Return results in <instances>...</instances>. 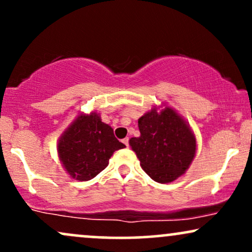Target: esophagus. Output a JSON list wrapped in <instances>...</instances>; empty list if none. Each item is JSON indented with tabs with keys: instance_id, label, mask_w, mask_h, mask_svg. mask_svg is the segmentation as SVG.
Returning a JSON list of instances; mask_svg holds the SVG:
<instances>
[{
	"instance_id": "obj_1",
	"label": "esophagus",
	"mask_w": 252,
	"mask_h": 252,
	"mask_svg": "<svg viewBox=\"0 0 252 252\" xmlns=\"http://www.w3.org/2000/svg\"><path fill=\"white\" fill-rule=\"evenodd\" d=\"M122 142H123L124 144H126V147H128V146H129V138H128V137H126V138H124V140L122 141Z\"/></svg>"
}]
</instances>
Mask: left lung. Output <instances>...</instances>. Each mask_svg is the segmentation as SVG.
<instances>
[{
	"label": "left lung",
	"mask_w": 252,
	"mask_h": 252,
	"mask_svg": "<svg viewBox=\"0 0 252 252\" xmlns=\"http://www.w3.org/2000/svg\"><path fill=\"white\" fill-rule=\"evenodd\" d=\"M141 135L129 144L144 172L158 184H169L189 168L196 154L192 128L172 106L154 105L138 118Z\"/></svg>",
	"instance_id": "1"
}]
</instances>
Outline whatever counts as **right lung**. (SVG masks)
Here are the masks:
<instances>
[{
  "mask_svg": "<svg viewBox=\"0 0 252 252\" xmlns=\"http://www.w3.org/2000/svg\"><path fill=\"white\" fill-rule=\"evenodd\" d=\"M124 147L97 111L78 114L57 142L63 168L78 181L94 179L106 168L112 154Z\"/></svg>",
  "mask_w": 252,
  "mask_h": 252,
  "instance_id": "obj_1",
  "label": "right lung"
}]
</instances>
